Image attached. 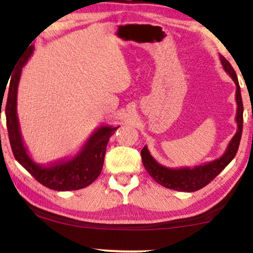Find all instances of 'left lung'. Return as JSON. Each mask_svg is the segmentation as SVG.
<instances>
[{
	"mask_svg": "<svg viewBox=\"0 0 253 253\" xmlns=\"http://www.w3.org/2000/svg\"><path fill=\"white\" fill-rule=\"evenodd\" d=\"M220 62L223 70L227 74H229L233 81L236 84V124L237 130L233 136L232 140L228 143L226 151L220 158H216L212 162H208L201 165L194 167H180V169H169L159 164L156 159L152 157L150 151L148 150V147L142 149V163H143L144 169L150 174V176L156 182L162 184L169 189L184 191V193H193L202 189L206 184H209L228 164L233 161L235 155L238 150L240 145L241 136H242V128H243V102H242L241 88L238 84V79L236 73L230 65V63L225 57L220 55Z\"/></svg>",
	"mask_w": 253,
	"mask_h": 253,
	"instance_id": "8db88e82",
	"label": "left lung"
}]
</instances>
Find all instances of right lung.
<instances>
[{
    "instance_id": "right-lung-1",
    "label": "right lung",
    "mask_w": 253,
    "mask_h": 253,
    "mask_svg": "<svg viewBox=\"0 0 253 253\" xmlns=\"http://www.w3.org/2000/svg\"><path fill=\"white\" fill-rule=\"evenodd\" d=\"M33 51L34 45L32 44L26 49V51L23 52V56H20L19 62L10 80L8 90L5 118L13 156L16 161L44 187L58 191L83 189L94 182L101 174L106 145L111 135L118 129L119 126L112 127L104 125L96 128L80 151L73 157L60 159L47 165L34 162L24 144L18 116H17V94H18L21 70Z\"/></svg>"
}]
</instances>
